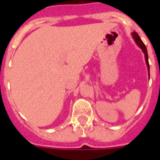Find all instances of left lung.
Instances as JSON below:
<instances>
[{
    "label": "left lung",
    "mask_w": 160,
    "mask_h": 160,
    "mask_svg": "<svg viewBox=\"0 0 160 160\" xmlns=\"http://www.w3.org/2000/svg\"><path fill=\"white\" fill-rule=\"evenodd\" d=\"M132 36L134 38V41L136 42V44L138 46L141 48V50L143 51V52L144 53V57H145V61H146V65L147 67H148V70H149V57H148V52H147V49L145 45L144 44V42L141 41V39L139 38V36L136 32H133L132 33Z\"/></svg>",
    "instance_id": "obj_1"
}]
</instances>
